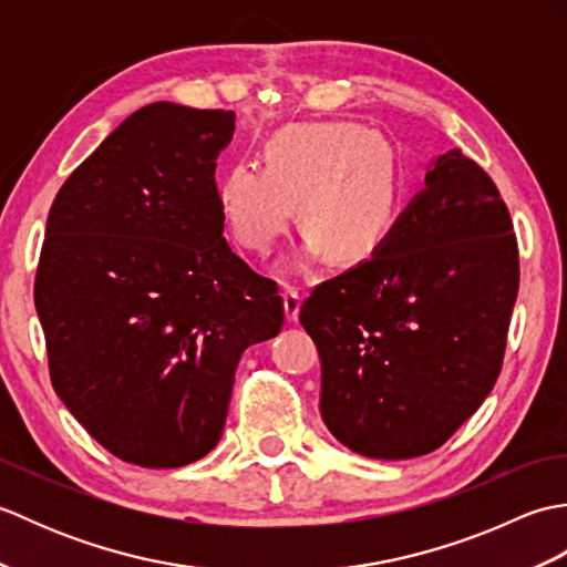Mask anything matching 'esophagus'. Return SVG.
<instances>
[{
	"instance_id": "34e87169",
	"label": "esophagus",
	"mask_w": 567,
	"mask_h": 567,
	"mask_svg": "<svg viewBox=\"0 0 567 567\" xmlns=\"http://www.w3.org/2000/svg\"><path fill=\"white\" fill-rule=\"evenodd\" d=\"M282 302H285V317H287V321H297L299 319V305H302V297H299V292L295 290V287H285Z\"/></svg>"
}]
</instances>
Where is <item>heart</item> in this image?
<instances>
[{"label":"heart","instance_id":"b5f03b06","mask_svg":"<svg viewBox=\"0 0 567 567\" xmlns=\"http://www.w3.org/2000/svg\"><path fill=\"white\" fill-rule=\"evenodd\" d=\"M219 212L240 246L268 256L295 204L307 252L360 262L388 240L400 207L390 143L348 122L287 126L262 146V167L236 163L219 183Z\"/></svg>","mask_w":567,"mask_h":567}]
</instances>
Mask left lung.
<instances>
[{
    "instance_id": "8db88e82",
    "label": "left lung",
    "mask_w": 567,
    "mask_h": 567,
    "mask_svg": "<svg viewBox=\"0 0 567 567\" xmlns=\"http://www.w3.org/2000/svg\"><path fill=\"white\" fill-rule=\"evenodd\" d=\"M516 292L497 185L461 148L439 155L375 256L299 309L321 360L323 424L380 461L441 449L495 388Z\"/></svg>"
}]
</instances>
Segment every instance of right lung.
Returning <instances> with one entry per match:
<instances>
[{"label":"right lung","mask_w":567,"mask_h":567,"mask_svg":"<svg viewBox=\"0 0 567 567\" xmlns=\"http://www.w3.org/2000/svg\"><path fill=\"white\" fill-rule=\"evenodd\" d=\"M234 118L143 106L48 212L33 299L53 390L141 467H183L219 443L240 353L285 321L277 285L224 238L214 171Z\"/></svg>","instance_id":"1"}]
</instances>
